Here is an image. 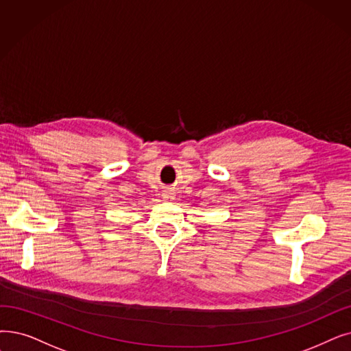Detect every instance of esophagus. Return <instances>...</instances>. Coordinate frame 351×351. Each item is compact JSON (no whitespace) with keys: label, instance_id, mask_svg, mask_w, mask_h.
<instances>
[{"label":"esophagus","instance_id":"esophagus-1","mask_svg":"<svg viewBox=\"0 0 351 351\" xmlns=\"http://www.w3.org/2000/svg\"><path fill=\"white\" fill-rule=\"evenodd\" d=\"M173 197H175V193L171 192V191H166V192L163 193V201H172Z\"/></svg>","mask_w":351,"mask_h":351}]
</instances>
